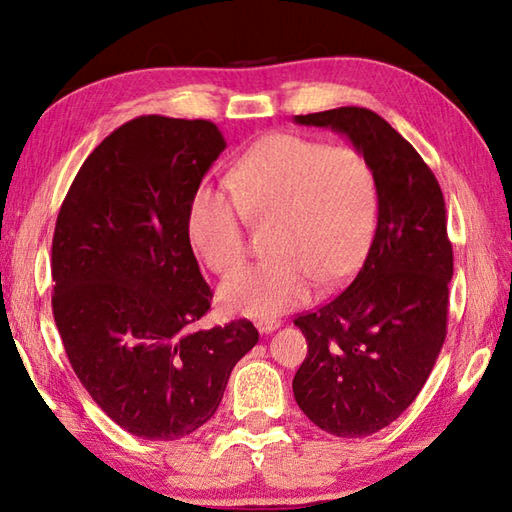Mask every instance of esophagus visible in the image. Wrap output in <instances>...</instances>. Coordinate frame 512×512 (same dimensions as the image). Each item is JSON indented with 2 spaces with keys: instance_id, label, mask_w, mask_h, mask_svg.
I'll list each match as a JSON object with an SVG mask.
<instances>
[{
  "instance_id": "1",
  "label": "esophagus",
  "mask_w": 512,
  "mask_h": 512,
  "mask_svg": "<svg viewBox=\"0 0 512 512\" xmlns=\"http://www.w3.org/2000/svg\"><path fill=\"white\" fill-rule=\"evenodd\" d=\"M256 328H258L260 333L269 335V333L278 331V328H280V322H278V320H258V322H256Z\"/></svg>"
}]
</instances>
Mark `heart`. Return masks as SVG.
Segmentation results:
<instances>
[{
	"mask_svg": "<svg viewBox=\"0 0 512 512\" xmlns=\"http://www.w3.org/2000/svg\"><path fill=\"white\" fill-rule=\"evenodd\" d=\"M227 188L201 184L186 206L188 243L214 274L230 276L245 263V219H274V258L225 282L219 300L227 313L260 320L287 313L309 298L313 280L333 287L350 276L370 245L377 181L350 146L265 135L234 162Z\"/></svg>",
	"mask_w": 512,
	"mask_h": 512,
	"instance_id": "obj_1",
	"label": "heart"
}]
</instances>
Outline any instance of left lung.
Masks as SVG:
<instances>
[{
	"mask_svg": "<svg viewBox=\"0 0 512 512\" xmlns=\"http://www.w3.org/2000/svg\"><path fill=\"white\" fill-rule=\"evenodd\" d=\"M293 122L346 135L377 181V230L359 274L293 322L309 344L293 377L300 410L333 436H370L412 405L445 344V199L423 157L374 111L339 107Z\"/></svg>",
	"mask_w": 512,
	"mask_h": 512,
	"instance_id": "8db88e82",
	"label": "left lung"
}]
</instances>
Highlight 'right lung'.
I'll list each match as a JSON object with an SVG mask.
<instances>
[{
	"mask_svg": "<svg viewBox=\"0 0 512 512\" xmlns=\"http://www.w3.org/2000/svg\"><path fill=\"white\" fill-rule=\"evenodd\" d=\"M225 140L208 120L135 118L78 170L52 238V311L76 377L111 420L177 440L217 412L252 322L195 324L212 291L186 238L192 190Z\"/></svg>",
	"mask_w": 512,
	"mask_h": 512,
	"instance_id": "obj_1",
	"label": "right lung"
}]
</instances>
